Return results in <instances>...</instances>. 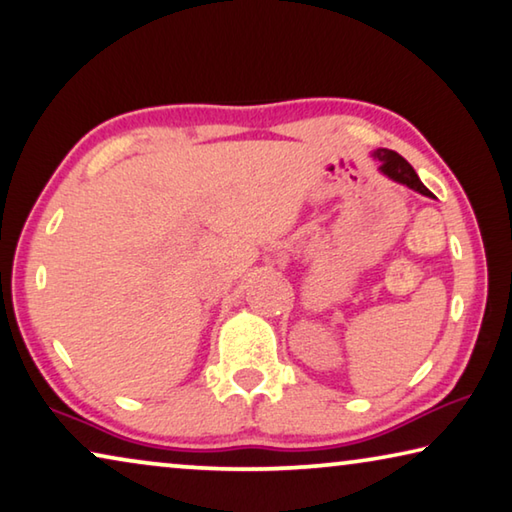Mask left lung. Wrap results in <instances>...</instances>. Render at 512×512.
Returning <instances> with one entry per match:
<instances>
[{
  "mask_svg": "<svg viewBox=\"0 0 512 512\" xmlns=\"http://www.w3.org/2000/svg\"><path fill=\"white\" fill-rule=\"evenodd\" d=\"M377 160H380L382 164V171L387 174L389 178L398 180V183H403L407 187H412V190L426 194V196H432V192L428 190L426 185L421 183L419 176H416V171L412 169V164L405 160L403 155H398L396 151H389V148H377V151L373 153Z\"/></svg>",
  "mask_w": 512,
  "mask_h": 512,
  "instance_id": "8db88e82",
  "label": "left lung"
}]
</instances>
